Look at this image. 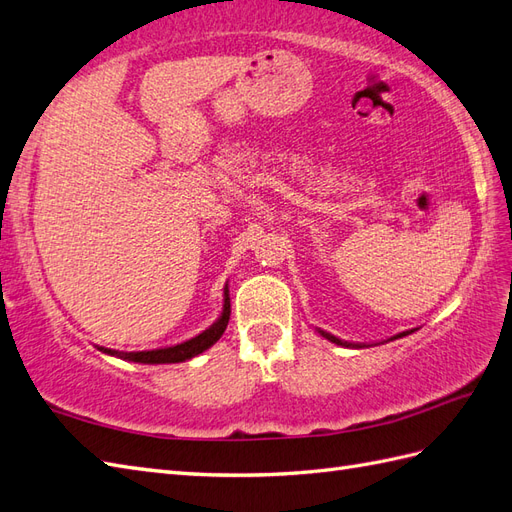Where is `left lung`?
Instances as JSON below:
<instances>
[{
  "label": "left lung",
  "instance_id": "left-lung-1",
  "mask_svg": "<svg viewBox=\"0 0 512 512\" xmlns=\"http://www.w3.org/2000/svg\"><path fill=\"white\" fill-rule=\"evenodd\" d=\"M320 336L323 338H327L329 342H334V344H340V347H351V349H362L364 344H358V342H347V340H340V338H336V336H331V334H327V331H323V329H316ZM414 329H410V331H401V334H397V336H392V338H388V340H397V338H403V336H408V334H412Z\"/></svg>",
  "mask_w": 512,
  "mask_h": 512
}]
</instances>
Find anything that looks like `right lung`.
I'll return each mask as SVG.
<instances>
[{
    "instance_id": "1",
    "label": "right lung",
    "mask_w": 512,
    "mask_h": 512,
    "mask_svg": "<svg viewBox=\"0 0 512 512\" xmlns=\"http://www.w3.org/2000/svg\"><path fill=\"white\" fill-rule=\"evenodd\" d=\"M229 316H231V299H229V285H224V305L222 312L218 316L216 323H213L209 329L202 331L196 338H189L181 344H174V347H163V349H152V351H115V349H104L98 347L106 355H115V358H122L128 362H139V364H176V362H185L192 360L202 351H207L220 340L224 334V329L229 325Z\"/></svg>"
}]
</instances>
